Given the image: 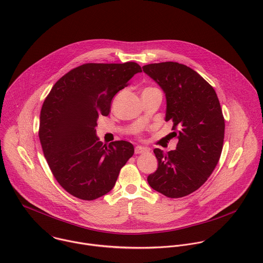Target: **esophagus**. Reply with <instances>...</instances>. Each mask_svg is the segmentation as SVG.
I'll return each instance as SVG.
<instances>
[{"instance_id": "34e87169", "label": "esophagus", "mask_w": 263, "mask_h": 263, "mask_svg": "<svg viewBox=\"0 0 263 263\" xmlns=\"http://www.w3.org/2000/svg\"><path fill=\"white\" fill-rule=\"evenodd\" d=\"M147 152H148V148H146V147H143V146H136L135 147V154L136 155L144 154V153H147Z\"/></svg>"}]
</instances>
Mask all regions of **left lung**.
<instances>
[{"label":"left lung","instance_id":"obj_1","mask_svg":"<svg viewBox=\"0 0 263 263\" xmlns=\"http://www.w3.org/2000/svg\"><path fill=\"white\" fill-rule=\"evenodd\" d=\"M142 69L164 91L165 121L173 122L178 138L175 151L154 149L158 169L147 182L168 198H182L200 189L219 161L226 127L221 106L213 87L184 64L167 61Z\"/></svg>","mask_w":263,"mask_h":263}]
</instances>
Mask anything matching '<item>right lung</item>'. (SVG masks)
<instances>
[{"label": "right lung", "instance_id": "right-lung-1", "mask_svg": "<svg viewBox=\"0 0 263 263\" xmlns=\"http://www.w3.org/2000/svg\"><path fill=\"white\" fill-rule=\"evenodd\" d=\"M141 71L136 62L85 63L60 78L46 97L39 138L55 179L71 196L92 201L106 195L133 156L132 143L103 144L95 127L99 116H108L114 96Z\"/></svg>", "mask_w": 263, "mask_h": 263}]
</instances>
